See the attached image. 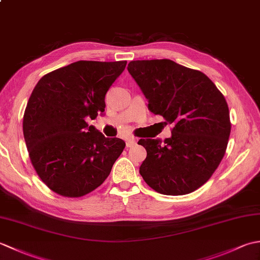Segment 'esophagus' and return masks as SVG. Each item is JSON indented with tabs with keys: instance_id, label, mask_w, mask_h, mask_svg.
<instances>
[{
	"instance_id": "1",
	"label": "esophagus",
	"mask_w": 260,
	"mask_h": 260,
	"mask_svg": "<svg viewBox=\"0 0 260 260\" xmlns=\"http://www.w3.org/2000/svg\"><path fill=\"white\" fill-rule=\"evenodd\" d=\"M136 145V140L133 139V137H129V139L126 140V147H133Z\"/></svg>"
}]
</instances>
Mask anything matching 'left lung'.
<instances>
[{"instance_id": "obj_1", "label": "left lung", "mask_w": 260, "mask_h": 260, "mask_svg": "<svg viewBox=\"0 0 260 260\" xmlns=\"http://www.w3.org/2000/svg\"><path fill=\"white\" fill-rule=\"evenodd\" d=\"M127 70L148 110L174 125L164 142L139 141L147 152L141 175L161 194L196 191L211 178L227 148L231 124L223 95L201 71L170 59L136 60Z\"/></svg>"}]
</instances>
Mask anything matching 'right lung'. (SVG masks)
I'll use <instances>...</instances> for the list:
<instances>
[{
    "label": "right lung",
    "instance_id": "right-lung-1",
    "mask_svg": "<svg viewBox=\"0 0 260 260\" xmlns=\"http://www.w3.org/2000/svg\"><path fill=\"white\" fill-rule=\"evenodd\" d=\"M126 61H76L38 81L23 116L30 159L45 184L77 198L107 179L125 142L108 139L87 118L104 115L105 96Z\"/></svg>",
    "mask_w": 260,
    "mask_h": 260
}]
</instances>
